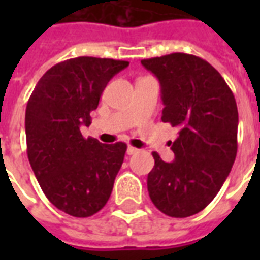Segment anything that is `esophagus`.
<instances>
[{"instance_id":"esophagus-1","label":"esophagus","mask_w":260,"mask_h":260,"mask_svg":"<svg viewBox=\"0 0 260 260\" xmlns=\"http://www.w3.org/2000/svg\"><path fill=\"white\" fill-rule=\"evenodd\" d=\"M126 153H128V154H136V153H139V149H136V147L134 146H128Z\"/></svg>"}]
</instances>
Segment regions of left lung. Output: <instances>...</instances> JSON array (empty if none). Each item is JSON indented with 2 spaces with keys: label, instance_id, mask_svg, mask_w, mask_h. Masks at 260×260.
I'll return each instance as SVG.
<instances>
[{
  "label": "left lung",
  "instance_id": "8db88e82",
  "mask_svg": "<svg viewBox=\"0 0 260 260\" xmlns=\"http://www.w3.org/2000/svg\"><path fill=\"white\" fill-rule=\"evenodd\" d=\"M157 76L164 108L161 121L180 128L174 161L153 152L149 196L170 217H189L214 199L237 156L238 110L234 94L212 65L196 55L173 53L142 59Z\"/></svg>",
  "mask_w": 260,
  "mask_h": 260
}]
</instances>
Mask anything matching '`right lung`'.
I'll use <instances>...</instances> for the list:
<instances>
[{"instance_id":"1","label":"right lung","mask_w":260,"mask_h":260,"mask_svg":"<svg viewBox=\"0 0 260 260\" xmlns=\"http://www.w3.org/2000/svg\"><path fill=\"white\" fill-rule=\"evenodd\" d=\"M128 61L78 57L54 65L37 82L26 106L27 157L44 195L74 217L106 206L126 145L85 139L103 90Z\"/></svg>"}]
</instances>
